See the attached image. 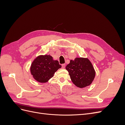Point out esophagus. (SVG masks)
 Returning <instances> with one entry per match:
<instances>
[{"mask_svg": "<svg viewBox=\"0 0 125 125\" xmlns=\"http://www.w3.org/2000/svg\"><path fill=\"white\" fill-rule=\"evenodd\" d=\"M62 68H65V67H66V65H65V63H64V64H62Z\"/></svg>", "mask_w": 125, "mask_h": 125, "instance_id": "34e87169", "label": "esophagus"}]
</instances>
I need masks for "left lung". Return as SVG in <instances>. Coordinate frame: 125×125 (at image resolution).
<instances>
[{"label":"left lung","instance_id":"left-lung-1","mask_svg":"<svg viewBox=\"0 0 125 125\" xmlns=\"http://www.w3.org/2000/svg\"><path fill=\"white\" fill-rule=\"evenodd\" d=\"M66 69L72 82L80 88L90 85L95 76V70L88 58H75L74 60H70Z\"/></svg>","mask_w":125,"mask_h":125}]
</instances>
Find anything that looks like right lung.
Returning <instances> with one entry per match:
<instances>
[{
	"label": "right lung",
	"mask_w": 125,
	"mask_h": 125,
	"mask_svg": "<svg viewBox=\"0 0 125 125\" xmlns=\"http://www.w3.org/2000/svg\"><path fill=\"white\" fill-rule=\"evenodd\" d=\"M61 67L58 60H53L50 55H40L33 60L30 71L36 81L45 83L53 77L55 72Z\"/></svg>",
	"instance_id": "1"
}]
</instances>
